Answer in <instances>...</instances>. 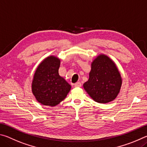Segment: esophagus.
Segmentation results:
<instances>
[{"mask_svg":"<svg viewBox=\"0 0 147 147\" xmlns=\"http://www.w3.org/2000/svg\"><path fill=\"white\" fill-rule=\"evenodd\" d=\"M74 86H75L76 88H79V87L81 86V83L80 82H78V83L74 84Z\"/></svg>","mask_w":147,"mask_h":147,"instance_id":"obj_1","label":"esophagus"}]
</instances>
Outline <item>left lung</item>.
I'll return each instance as SVG.
<instances>
[{
  "instance_id": "obj_1",
  "label": "left lung",
  "mask_w": 147,
  "mask_h": 147,
  "mask_svg": "<svg viewBox=\"0 0 147 147\" xmlns=\"http://www.w3.org/2000/svg\"><path fill=\"white\" fill-rule=\"evenodd\" d=\"M121 84L122 78L116 64L109 57L100 54L92 61L89 79L83 87L94 101L108 103L116 98Z\"/></svg>"
}]
</instances>
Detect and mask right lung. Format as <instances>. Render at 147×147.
Here are the masks:
<instances>
[{
	"label": "right lung",
	"mask_w": 147,
	"mask_h": 147,
	"mask_svg": "<svg viewBox=\"0 0 147 147\" xmlns=\"http://www.w3.org/2000/svg\"><path fill=\"white\" fill-rule=\"evenodd\" d=\"M61 61L50 55L41 62L33 76L32 90L40 104L55 107L66 98L71 85L59 74Z\"/></svg>",
	"instance_id": "right-lung-1"
}]
</instances>
